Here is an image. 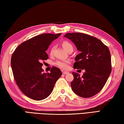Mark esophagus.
Here are the masks:
<instances>
[{"instance_id": "34e87169", "label": "esophagus", "mask_w": 124, "mask_h": 124, "mask_svg": "<svg viewBox=\"0 0 124 124\" xmlns=\"http://www.w3.org/2000/svg\"><path fill=\"white\" fill-rule=\"evenodd\" d=\"M69 73V72H66V71H63L62 72V74H68Z\"/></svg>"}]
</instances>
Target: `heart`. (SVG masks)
Masks as SVG:
<instances>
[{
  "label": "heart",
  "instance_id": "b5f03b06",
  "mask_svg": "<svg viewBox=\"0 0 124 124\" xmlns=\"http://www.w3.org/2000/svg\"><path fill=\"white\" fill-rule=\"evenodd\" d=\"M62 47H64L65 50H66L67 51H69L70 49H73V46H72V44L69 43L68 41H63L62 43ZM55 49V46H52V48H51V51H50V54H53V52H54ZM69 64H70V62L67 61V60H58V61L56 62H55V64L57 65V66H58L60 68H61L62 69H64V70H66L68 69L69 67Z\"/></svg>",
  "mask_w": 124,
  "mask_h": 124
}]
</instances>
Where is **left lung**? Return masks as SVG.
I'll list each match as a JSON object with an SVG mask.
<instances>
[{
    "instance_id": "1",
    "label": "left lung",
    "mask_w": 124,
    "mask_h": 124,
    "mask_svg": "<svg viewBox=\"0 0 124 124\" xmlns=\"http://www.w3.org/2000/svg\"><path fill=\"white\" fill-rule=\"evenodd\" d=\"M64 37L73 42L80 52L75 58L74 69L85 70L81 77L77 72H72V89L81 97L94 96L102 90L111 74L109 49L99 39L85 33H67Z\"/></svg>"
}]
</instances>
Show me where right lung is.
<instances>
[{
  "label": "right lung",
  "instance_id": "1",
  "mask_svg": "<svg viewBox=\"0 0 124 124\" xmlns=\"http://www.w3.org/2000/svg\"><path fill=\"white\" fill-rule=\"evenodd\" d=\"M61 33H44L23 42L11 57L13 74L20 91L30 98L41 100L52 93L55 83L62 75L60 70L53 66L50 73H44L42 62L48 59L49 45Z\"/></svg>",
  "mask_w": 124,
  "mask_h": 124
}]
</instances>
